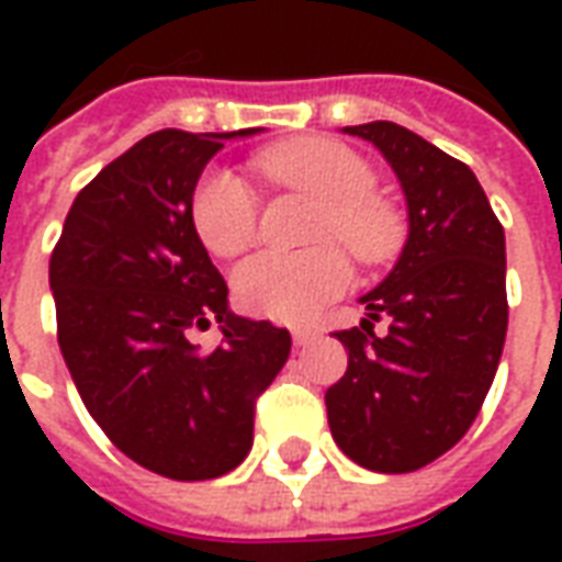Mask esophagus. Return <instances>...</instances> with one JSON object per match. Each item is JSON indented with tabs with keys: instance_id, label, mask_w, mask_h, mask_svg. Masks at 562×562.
Listing matches in <instances>:
<instances>
[{
	"instance_id": "esophagus-1",
	"label": "esophagus",
	"mask_w": 562,
	"mask_h": 562,
	"mask_svg": "<svg viewBox=\"0 0 562 562\" xmlns=\"http://www.w3.org/2000/svg\"><path fill=\"white\" fill-rule=\"evenodd\" d=\"M294 337V342H297V346H310V342L316 340L318 337V330H313V328H297L292 334Z\"/></svg>"
}]
</instances>
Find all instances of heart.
Listing matches in <instances>:
<instances>
[{
    "label": "heart",
    "instance_id": "b5f03b06",
    "mask_svg": "<svg viewBox=\"0 0 562 562\" xmlns=\"http://www.w3.org/2000/svg\"><path fill=\"white\" fill-rule=\"evenodd\" d=\"M256 168L268 180L318 198L313 240H337L361 265H379L401 244V213L373 189L370 161L330 138H301L265 147ZM192 222L213 256L232 258L256 244L258 198L244 177L213 168L192 192ZM337 244L304 252H258L234 270V294L246 313L277 322H304L340 297L352 270Z\"/></svg>",
    "mask_w": 562,
    "mask_h": 562
}]
</instances>
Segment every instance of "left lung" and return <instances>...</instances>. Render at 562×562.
Listing matches in <instances>:
<instances>
[{
	"mask_svg": "<svg viewBox=\"0 0 562 562\" xmlns=\"http://www.w3.org/2000/svg\"><path fill=\"white\" fill-rule=\"evenodd\" d=\"M346 132L376 144L401 177L409 240L361 297V328L334 330L349 367L325 391L328 424L355 463L413 472L458 446L494 382L508 328L506 234L470 165L389 120Z\"/></svg>",
	"mask_w": 562,
	"mask_h": 562,
	"instance_id": "left-lung-1",
	"label": "left lung"
}]
</instances>
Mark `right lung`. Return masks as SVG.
I'll return each mask as SVG.
<instances>
[{"mask_svg":"<svg viewBox=\"0 0 562 562\" xmlns=\"http://www.w3.org/2000/svg\"><path fill=\"white\" fill-rule=\"evenodd\" d=\"M240 132L161 128L92 177L50 256L56 337L80 401L144 470L177 482L232 472L252 448L256 401L292 352L273 322L228 313V285L192 222L204 165ZM222 321L198 353L188 337Z\"/></svg>","mask_w":562,"mask_h":562,"instance_id":"right-lung-1","label":"right lung"}]
</instances>
